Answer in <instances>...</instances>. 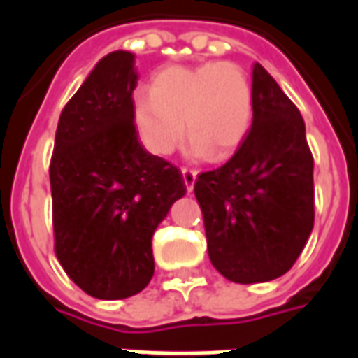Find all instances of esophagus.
Instances as JSON below:
<instances>
[{
    "label": "esophagus",
    "instance_id": "obj_1",
    "mask_svg": "<svg viewBox=\"0 0 358 358\" xmlns=\"http://www.w3.org/2000/svg\"><path fill=\"white\" fill-rule=\"evenodd\" d=\"M182 178H184V184H186L187 194H192V192H194L195 178H197V172H195L194 169H187V166H184V169H182Z\"/></svg>",
    "mask_w": 358,
    "mask_h": 358
}]
</instances>
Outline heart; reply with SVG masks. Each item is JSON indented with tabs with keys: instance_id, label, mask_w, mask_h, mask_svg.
<instances>
[{
	"instance_id": "1",
	"label": "heart",
	"mask_w": 358,
	"mask_h": 358,
	"mask_svg": "<svg viewBox=\"0 0 358 358\" xmlns=\"http://www.w3.org/2000/svg\"><path fill=\"white\" fill-rule=\"evenodd\" d=\"M134 118L141 141L157 155H171L186 130L194 155L224 161L253 122L251 82L232 63L169 66L157 74L149 94H138Z\"/></svg>"
}]
</instances>
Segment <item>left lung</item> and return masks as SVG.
Returning a JSON list of instances; mask_svg holds the SVG:
<instances>
[{
  "instance_id": "8db88e82",
  "label": "left lung",
  "mask_w": 358,
  "mask_h": 358,
  "mask_svg": "<svg viewBox=\"0 0 358 358\" xmlns=\"http://www.w3.org/2000/svg\"><path fill=\"white\" fill-rule=\"evenodd\" d=\"M253 122L232 159L195 180L213 266L236 284L280 278L315 224L313 153L299 109L253 66Z\"/></svg>"
}]
</instances>
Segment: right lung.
Here are the masks:
<instances>
[{
    "label": "right lung",
    "instance_id": "right-lung-1",
    "mask_svg": "<svg viewBox=\"0 0 358 358\" xmlns=\"http://www.w3.org/2000/svg\"><path fill=\"white\" fill-rule=\"evenodd\" d=\"M136 84L134 53L103 57L61 113L50 163L55 255L97 299H126L149 284L153 232L186 194L178 166L138 140Z\"/></svg>",
    "mask_w": 358,
    "mask_h": 358
}]
</instances>
